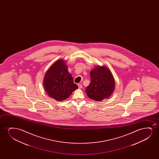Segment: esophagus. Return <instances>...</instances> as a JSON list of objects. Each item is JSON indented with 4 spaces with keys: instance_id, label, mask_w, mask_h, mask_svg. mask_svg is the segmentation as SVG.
<instances>
[{
    "instance_id": "obj_1",
    "label": "esophagus",
    "mask_w": 159,
    "mask_h": 159,
    "mask_svg": "<svg viewBox=\"0 0 159 159\" xmlns=\"http://www.w3.org/2000/svg\"><path fill=\"white\" fill-rule=\"evenodd\" d=\"M78 85V87L79 89H81L83 87V85H82V84H79Z\"/></svg>"
}]
</instances>
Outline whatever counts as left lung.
<instances>
[{"label":"left lung","instance_id":"8db88e82","mask_svg":"<svg viewBox=\"0 0 159 159\" xmlns=\"http://www.w3.org/2000/svg\"><path fill=\"white\" fill-rule=\"evenodd\" d=\"M91 83L86 87V93L89 97L96 101L108 98L115 89V80L107 68H95L90 73Z\"/></svg>","mask_w":159,"mask_h":159}]
</instances>
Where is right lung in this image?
Masks as SVG:
<instances>
[{"mask_svg": "<svg viewBox=\"0 0 159 159\" xmlns=\"http://www.w3.org/2000/svg\"><path fill=\"white\" fill-rule=\"evenodd\" d=\"M43 84L48 95L57 101L67 99L78 88L62 60L56 61L49 68L45 74Z\"/></svg>", "mask_w": 159, "mask_h": 159, "instance_id": "1", "label": "right lung"}]
</instances>
